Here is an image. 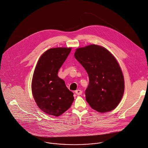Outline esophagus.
Masks as SVG:
<instances>
[{
	"mask_svg": "<svg viewBox=\"0 0 148 148\" xmlns=\"http://www.w3.org/2000/svg\"><path fill=\"white\" fill-rule=\"evenodd\" d=\"M75 93L77 95H80L82 93V91L80 90H77L75 91Z\"/></svg>",
	"mask_w": 148,
	"mask_h": 148,
	"instance_id": "obj_1",
	"label": "esophagus"
}]
</instances>
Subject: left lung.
Instances as JSON below:
<instances>
[{
    "label": "left lung",
    "instance_id": "1",
    "mask_svg": "<svg viewBox=\"0 0 148 148\" xmlns=\"http://www.w3.org/2000/svg\"><path fill=\"white\" fill-rule=\"evenodd\" d=\"M74 56L89 77L85 91L87 102L100 113L113 110L125 90L123 75L116 59L105 48L95 45L78 48Z\"/></svg>",
    "mask_w": 148,
    "mask_h": 148
}]
</instances>
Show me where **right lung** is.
Masks as SVG:
<instances>
[{
    "label": "right lung",
    "instance_id": "1",
    "mask_svg": "<svg viewBox=\"0 0 148 148\" xmlns=\"http://www.w3.org/2000/svg\"><path fill=\"white\" fill-rule=\"evenodd\" d=\"M71 51L70 48H55L40 57L34 71L32 89L39 108L47 114L59 116L69 109L73 93L60 78L58 71Z\"/></svg>",
    "mask_w": 148,
    "mask_h": 148
}]
</instances>
